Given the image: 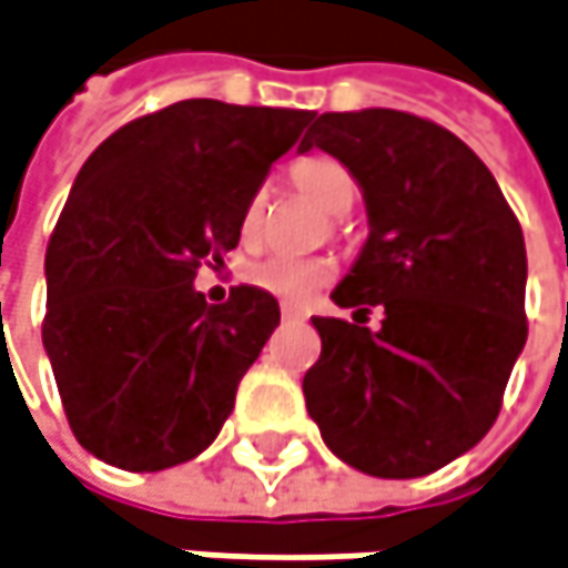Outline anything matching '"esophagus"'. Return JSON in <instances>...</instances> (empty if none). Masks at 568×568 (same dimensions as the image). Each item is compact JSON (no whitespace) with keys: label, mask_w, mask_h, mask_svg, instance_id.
Wrapping results in <instances>:
<instances>
[{"label":"esophagus","mask_w":568,"mask_h":568,"mask_svg":"<svg viewBox=\"0 0 568 568\" xmlns=\"http://www.w3.org/2000/svg\"><path fill=\"white\" fill-rule=\"evenodd\" d=\"M281 317H284V320H304V311H301V307H291V304H281Z\"/></svg>","instance_id":"1"}]
</instances>
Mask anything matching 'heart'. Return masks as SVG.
Wrapping results in <instances>:
<instances>
[{"mask_svg":"<svg viewBox=\"0 0 568 568\" xmlns=\"http://www.w3.org/2000/svg\"><path fill=\"white\" fill-rule=\"evenodd\" d=\"M291 179L326 215L349 212L356 195H359V185H356L353 173L329 156H307V160L294 163ZM264 209H267V195L257 189L254 195H248L242 219H239L242 242L251 245L264 235ZM333 274H336V264L329 257H320V254H271V257L254 261L245 271L248 284L287 301V304L311 301L323 284L333 281Z\"/></svg>","mask_w":568,"mask_h":568,"instance_id":"heart-1","label":"heart"}]
</instances>
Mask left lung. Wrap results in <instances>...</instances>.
Segmentation results:
<instances>
[{
	"instance_id": "1",
	"label": "left lung",
	"mask_w": 568,
	"mask_h": 568,
	"mask_svg": "<svg viewBox=\"0 0 568 568\" xmlns=\"http://www.w3.org/2000/svg\"><path fill=\"white\" fill-rule=\"evenodd\" d=\"M336 156L363 189L369 239L329 294L383 326L314 317L307 412L326 448L373 477H422L494 425L527 343V248L477 153L415 113H320L301 153Z\"/></svg>"
}]
</instances>
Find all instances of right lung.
I'll return each mask as SVG.
<instances>
[{
	"label": "right lung",
	"instance_id": "obj_1",
	"mask_svg": "<svg viewBox=\"0 0 568 568\" xmlns=\"http://www.w3.org/2000/svg\"><path fill=\"white\" fill-rule=\"evenodd\" d=\"M314 110L195 98L120 126L88 156L44 254L41 343L74 438L123 470L202 455L281 323L267 291L219 307L192 287L239 245L242 209Z\"/></svg>",
	"mask_w": 568,
	"mask_h": 568
}]
</instances>
